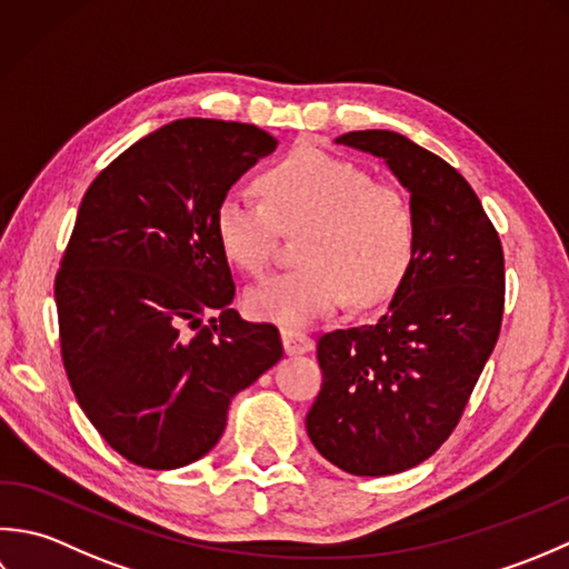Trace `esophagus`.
I'll return each mask as SVG.
<instances>
[{"mask_svg":"<svg viewBox=\"0 0 569 569\" xmlns=\"http://www.w3.org/2000/svg\"><path fill=\"white\" fill-rule=\"evenodd\" d=\"M282 346L287 356H301L315 349V341H311V336H307L305 331L282 329Z\"/></svg>","mask_w":569,"mask_h":569,"instance_id":"1","label":"esophagus"}]
</instances>
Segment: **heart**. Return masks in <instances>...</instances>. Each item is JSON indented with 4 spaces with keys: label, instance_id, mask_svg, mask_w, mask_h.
I'll use <instances>...</instances> for the list:
<instances>
[{
    "label": "heart",
    "instance_id": "b5f03b06",
    "mask_svg": "<svg viewBox=\"0 0 569 569\" xmlns=\"http://www.w3.org/2000/svg\"><path fill=\"white\" fill-rule=\"evenodd\" d=\"M270 207L230 191L216 208V238L226 258L258 274L272 258L277 223L309 226L301 268L264 277L246 292V311L284 329L309 327L343 307L376 305L398 289L415 254V216L405 193L327 152L307 149L262 177Z\"/></svg>",
    "mask_w": 569,
    "mask_h": 569
}]
</instances>
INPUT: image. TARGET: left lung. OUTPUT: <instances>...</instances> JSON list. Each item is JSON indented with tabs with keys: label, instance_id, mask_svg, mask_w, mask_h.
<instances>
[{
	"label": "left lung",
	"instance_id": "left-lung-1",
	"mask_svg": "<svg viewBox=\"0 0 569 569\" xmlns=\"http://www.w3.org/2000/svg\"><path fill=\"white\" fill-rule=\"evenodd\" d=\"M336 144L382 159L410 193L415 254L388 309L317 343L307 412L319 455L353 477L408 471L455 430L503 317V250L479 196L445 159L388 130Z\"/></svg>",
	"mask_w": 569,
	"mask_h": 569
}]
</instances>
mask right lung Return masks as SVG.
<instances>
[{"label": "right lung", "instance_id": "1", "mask_svg": "<svg viewBox=\"0 0 569 569\" xmlns=\"http://www.w3.org/2000/svg\"><path fill=\"white\" fill-rule=\"evenodd\" d=\"M274 149L254 124L169 122L102 169L78 208L56 277L63 366L92 427L139 467L208 455L230 400L282 358L274 327L230 309L216 238L220 199Z\"/></svg>", "mask_w": 569, "mask_h": 569}]
</instances>
